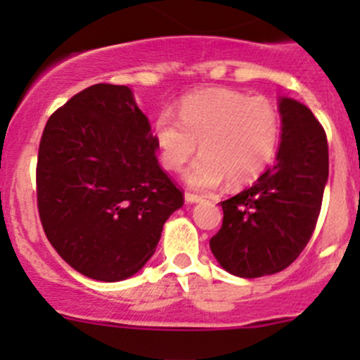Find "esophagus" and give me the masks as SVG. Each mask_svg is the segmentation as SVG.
Returning a JSON list of instances; mask_svg holds the SVG:
<instances>
[{
    "label": "esophagus",
    "mask_w": 360,
    "mask_h": 360,
    "mask_svg": "<svg viewBox=\"0 0 360 360\" xmlns=\"http://www.w3.org/2000/svg\"><path fill=\"white\" fill-rule=\"evenodd\" d=\"M184 200H186V203H198L202 202V197H198V195H193V193H184Z\"/></svg>",
    "instance_id": "obj_1"
}]
</instances>
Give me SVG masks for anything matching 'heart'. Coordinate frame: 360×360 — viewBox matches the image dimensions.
<instances>
[{
	"instance_id": "1",
	"label": "heart",
	"mask_w": 360,
	"mask_h": 360,
	"mask_svg": "<svg viewBox=\"0 0 360 360\" xmlns=\"http://www.w3.org/2000/svg\"><path fill=\"white\" fill-rule=\"evenodd\" d=\"M160 160L179 170L197 151L202 155L184 170V181L198 191H212L224 181L242 186L257 179L277 153L281 116L264 97L237 90L210 89L181 101L179 118L163 111L155 123Z\"/></svg>"
}]
</instances>
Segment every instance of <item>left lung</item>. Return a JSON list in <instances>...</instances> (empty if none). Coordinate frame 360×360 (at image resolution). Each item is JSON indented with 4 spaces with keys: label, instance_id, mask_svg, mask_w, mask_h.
<instances>
[{
    "label": "left lung",
    "instance_id": "8db88e82",
    "mask_svg": "<svg viewBox=\"0 0 360 360\" xmlns=\"http://www.w3.org/2000/svg\"><path fill=\"white\" fill-rule=\"evenodd\" d=\"M281 144L256 183L221 202L223 226L210 238L217 263L244 278L282 271L317 224L329 176L326 132L304 104L278 97Z\"/></svg>",
    "mask_w": 360,
    "mask_h": 360
}]
</instances>
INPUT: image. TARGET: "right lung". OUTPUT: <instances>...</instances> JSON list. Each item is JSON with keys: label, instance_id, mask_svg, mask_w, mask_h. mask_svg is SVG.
Masks as SVG:
<instances>
[{"label": "right lung", "instance_id": "add662e5", "mask_svg": "<svg viewBox=\"0 0 360 360\" xmlns=\"http://www.w3.org/2000/svg\"><path fill=\"white\" fill-rule=\"evenodd\" d=\"M157 150L129 86L97 83L50 116L38 151V210L69 266L118 282L153 256L163 224L184 203Z\"/></svg>", "mask_w": 360, "mask_h": 360}]
</instances>
